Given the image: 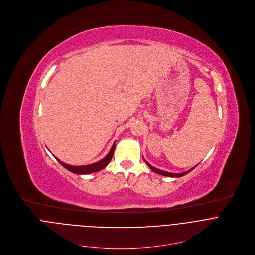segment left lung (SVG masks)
Segmentation results:
<instances>
[{
	"mask_svg": "<svg viewBox=\"0 0 255 255\" xmlns=\"http://www.w3.org/2000/svg\"><path fill=\"white\" fill-rule=\"evenodd\" d=\"M145 161V160H144ZM146 164L148 165V167L153 171V172H155V173H157V174H159V175H162V176H166V177H171V178H180V177H182V176H184V175H186L187 173H189V172H191L194 168H192V169H190V170H188V171H186V172H184V173H180V174H176V173H169V172H165V171H162V170H159V169H157V168H154L153 166H151L147 161H145Z\"/></svg>",
	"mask_w": 255,
	"mask_h": 255,
	"instance_id": "left-lung-1",
	"label": "left lung"
}]
</instances>
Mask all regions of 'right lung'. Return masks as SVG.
<instances>
[{
    "mask_svg": "<svg viewBox=\"0 0 255 255\" xmlns=\"http://www.w3.org/2000/svg\"><path fill=\"white\" fill-rule=\"evenodd\" d=\"M114 150H115V143L112 146L108 155L105 158H103L99 162H96V163L91 164V165H85V166H71V165L63 163L62 161H60L57 158L56 159L59 161V163L62 166H64L67 170L71 171L73 174L85 175V174H91V173H94V172H98V171H101L102 169H104L109 164L110 161H111V159L113 157V154H114Z\"/></svg>",
    "mask_w": 255,
    "mask_h": 255,
    "instance_id": "obj_1",
    "label": "right lung"
}]
</instances>
